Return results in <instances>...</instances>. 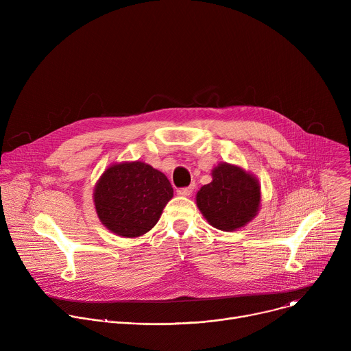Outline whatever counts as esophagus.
<instances>
[{
    "mask_svg": "<svg viewBox=\"0 0 351 351\" xmlns=\"http://www.w3.org/2000/svg\"><path fill=\"white\" fill-rule=\"evenodd\" d=\"M194 191V186H187V187H180L178 189V194L180 195H191V193Z\"/></svg>",
    "mask_w": 351,
    "mask_h": 351,
    "instance_id": "34e87169",
    "label": "esophagus"
}]
</instances>
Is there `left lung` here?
Returning <instances> with one entry per match:
<instances>
[{"mask_svg":"<svg viewBox=\"0 0 351 351\" xmlns=\"http://www.w3.org/2000/svg\"><path fill=\"white\" fill-rule=\"evenodd\" d=\"M197 207L217 229L232 232L252 221L261 202L258 180L239 167L221 164L213 182L197 193Z\"/></svg>","mask_w":351,"mask_h":351,"instance_id":"left-lung-1","label":"left lung"}]
</instances>
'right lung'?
Returning a JSON list of instances; mask_svg holds the SVG:
<instances>
[{
  "label": "right lung",
  "instance_id": "add662e5",
  "mask_svg": "<svg viewBox=\"0 0 351 351\" xmlns=\"http://www.w3.org/2000/svg\"><path fill=\"white\" fill-rule=\"evenodd\" d=\"M173 195L168 178L144 162L110 167L94 190L99 221L123 237H137L152 229Z\"/></svg>",
  "mask_w": 351,
  "mask_h": 351
}]
</instances>
